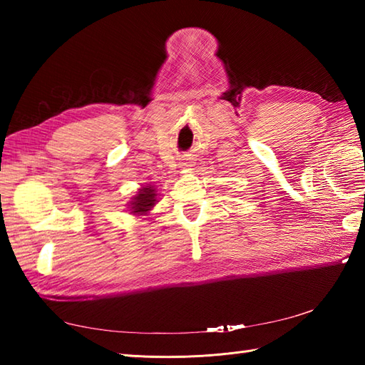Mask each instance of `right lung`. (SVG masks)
Returning <instances> with one entry per match:
<instances>
[{
  "label": "right lung",
  "instance_id": "obj_1",
  "mask_svg": "<svg viewBox=\"0 0 365 365\" xmlns=\"http://www.w3.org/2000/svg\"><path fill=\"white\" fill-rule=\"evenodd\" d=\"M155 190L152 187L149 188H141L139 190V195L135 196V200L131 202V213H145L149 212L150 208L157 202V199H155Z\"/></svg>",
  "mask_w": 365,
  "mask_h": 365
}]
</instances>
